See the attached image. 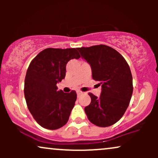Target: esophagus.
<instances>
[{"mask_svg":"<svg viewBox=\"0 0 158 158\" xmlns=\"http://www.w3.org/2000/svg\"><path fill=\"white\" fill-rule=\"evenodd\" d=\"M77 96H78V97H79V96L81 95V94H83V92L81 91V90H77Z\"/></svg>","mask_w":158,"mask_h":158,"instance_id":"obj_1","label":"esophagus"}]
</instances>
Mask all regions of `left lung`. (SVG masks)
<instances>
[{
	"label": "left lung",
	"mask_w": 158,
	"mask_h": 158,
	"mask_svg": "<svg viewBox=\"0 0 158 158\" xmlns=\"http://www.w3.org/2000/svg\"><path fill=\"white\" fill-rule=\"evenodd\" d=\"M91 67L92 77L99 81L102 92L99 98L89 93L91 102L85 108L90 123L99 127L115 124L125 114L133 93L129 66L116 50L104 44L77 48Z\"/></svg>",
	"instance_id": "left-lung-1"
}]
</instances>
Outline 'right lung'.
Masks as SVG:
<instances>
[{"label": "right lung", "mask_w": 158, "mask_h": 158, "mask_svg": "<svg viewBox=\"0 0 158 158\" xmlns=\"http://www.w3.org/2000/svg\"><path fill=\"white\" fill-rule=\"evenodd\" d=\"M77 48H47L31 61L24 81V97L30 113L43 128L55 130L68 123L77 93H64L56 86L65 77L66 64L79 59Z\"/></svg>", "instance_id": "obj_1"}]
</instances>
